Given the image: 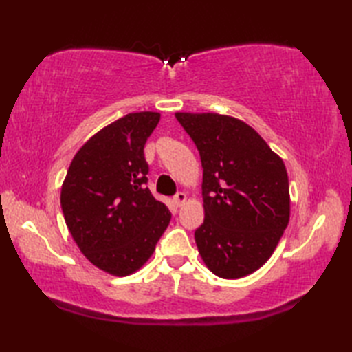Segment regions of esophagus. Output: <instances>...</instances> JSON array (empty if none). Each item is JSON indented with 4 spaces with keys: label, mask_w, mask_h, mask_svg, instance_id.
Listing matches in <instances>:
<instances>
[{
    "label": "esophagus",
    "mask_w": 352,
    "mask_h": 352,
    "mask_svg": "<svg viewBox=\"0 0 352 352\" xmlns=\"http://www.w3.org/2000/svg\"><path fill=\"white\" fill-rule=\"evenodd\" d=\"M186 198H188V197H186V193H184V192H178L177 195L174 197V203H175L178 207H180V206H183V203L186 201Z\"/></svg>",
    "instance_id": "esophagus-1"
}]
</instances>
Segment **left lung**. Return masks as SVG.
<instances>
[{
	"label": "left lung",
	"mask_w": 352,
	"mask_h": 352,
	"mask_svg": "<svg viewBox=\"0 0 352 352\" xmlns=\"http://www.w3.org/2000/svg\"><path fill=\"white\" fill-rule=\"evenodd\" d=\"M203 164L204 222L195 242L206 266L221 278H242L272 256L290 218L283 160L241 119L175 113Z\"/></svg>",
	"instance_id": "8db88e82"
}]
</instances>
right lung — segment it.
<instances>
[{"instance_id": "obj_1", "label": "right lung", "mask_w": 352, "mask_h": 352, "mask_svg": "<svg viewBox=\"0 0 352 352\" xmlns=\"http://www.w3.org/2000/svg\"><path fill=\"white\" fill-rule=\"evenodd\" d=\"M160 113H129L89 139L62 186L66 227L85 257L116 276L136 272L153 256L170 212L146 188V139Z\"/></svg>"}]
</instances>
